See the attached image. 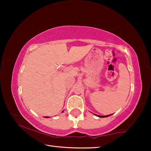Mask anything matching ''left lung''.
I'll list each match as a JSON object with an SVG mask.
<instances>
[{
  "label": "left lung",
  "instance_id": "8db88e82",
  "mask_svg": "<svg viewBox=\"0 0 151 151\" xmlns=\"http://www.w3.org/2000/svg\"><path fill=\"white\" fill-rule=\"evenodd\" d=\"M111 114H109V115H106V116H99V117H106V116H109Z\"/></svg>",
  "mask_w": 151,
  "mask_h": 151
}]
</instances>
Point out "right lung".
Returning <instances> with one entry per match:
<instances>
[{
    "mask_svg": "<svg viewBox=\"0 0 151 151\" xmlns=\"http://www.w3.org/2000/svg\"><path fill=\"white\" fill-rule=\"evenodd\" d=\"M45 117H46V118H48V116H45Z\"/></svg>",
    "mask_w": 151,
    "mask_h": 151,
    "instance_id": "add662e5",
    "label": "right lung"
}]
</instances>
